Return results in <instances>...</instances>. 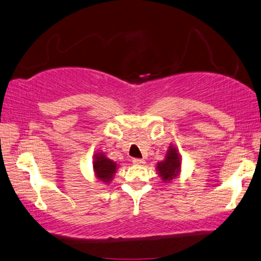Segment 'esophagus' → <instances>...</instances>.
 Returning <instances> with one entry per match:
<instances>
[{
  "instance_id": "1",
  "label": "esophagus",
  "mask_w": 261,
  "mask_h": 261,
  "mask_svg": "<svg viewBox=\"0 0 261 261\" xmlns=\"http://www.w3.org/2000/svg\"><path fill=\"white\" fill-rule=\"evenodd\" d=\"M132 162H133L135 166H142V164H144V160L143 159H133L132 160Z\"/></svg>"
}]
</instances>
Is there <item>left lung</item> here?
Wrapping results in <instances>:
<instances>
[{"label":"left lung","instance_id":"obj_1","mask_svg":"<svg viewBox=\"0 0 261 261\" xmlns=\"http://www.w3.org/2000/svg\"><path fill=\"white\" fill-rule=\"evenodd\" d=\"M179 166H181L179 156L176 153L175 148L170 147V149L166 156V160L162 162H159L158 164L159 174L162 177L163 181H170V179H172L176 175H177Z\"/></svg>","mask_w":261,"mask_h":261}]
</instances>
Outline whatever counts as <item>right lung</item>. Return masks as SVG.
Returning <instances> with one entry per match:
<instances>
[{"instance_id": "add662e5", "label": "right lung", "mask_w": 261, "mask_h": 261, "mask_svg": "<svg viewBox=\"0 0 261 261\" xmlns=\"http://www.w3.org/2000/svg\"><path fill=\"white\" fill-rule=\"evenodd\" d=\"M94 170L95 174H97L98 177L100 178V181L108 183L113 177V174L115 172V169H117V164L115 162L111 161L110 159H107L105 155L99 154L95 155V160H94Z\"/></svg>"}]
</instances>
